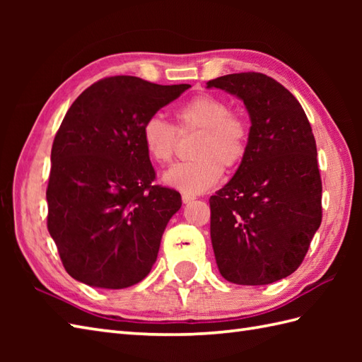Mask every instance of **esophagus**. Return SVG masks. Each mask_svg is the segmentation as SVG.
Returning <instances> with one entry per match:
<instances>
[{
  "mask_svg": "<svg viewBox=\"0 0 362 362\" xmlns=\"http://www.w3.org/2000/svg\"><path fill=\"white\" fill-rule=\"evenodd\" d=\"M196 199V196H193V194H188V193H182V201H183V204H188V202H193Z\"/></svg>",
  "mask_w": 362,
  "mask_h": 362,
  "instance_id": "34e87169",
  "label": "esophagus"
}]
</instances>
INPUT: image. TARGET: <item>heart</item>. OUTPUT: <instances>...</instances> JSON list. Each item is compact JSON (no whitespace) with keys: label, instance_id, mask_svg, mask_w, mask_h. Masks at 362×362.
Returning <instances> with one entry per match:
<instances>
[{"label":"heart","instance_id":"obj_1","mask_svg":"<svg viewBox=\"0 0 362 362\" xmlns=\"http://www.w3.org/2000/svg\"><path fill=\"white\" fill-rule=\"evenodd\" d=\"M179 130H201L191 156L194 160L173 166L163 174V183L188 194L211 188L227 171L238 168L249 144V126L243 117L230 112L224 98L202 93L177 110ZM143 144L149 157L160 165L171 163L177 146V130L161 115H152L141 127Z\"/></svg>","mask_w":362,"mask_h":362}]
</instances>
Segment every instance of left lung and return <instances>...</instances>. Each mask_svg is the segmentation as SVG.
I'll use <instances>...</instances> for the list:
<instances>
[{
	"label": "left lung",
	"mask_w": 362,
	"mask_h": 362,
	"mask_svg": "<svg viewBox=\"0 0 362 362\" xmlns=\"http://www.w3.org/2000/svg\"><path fill=\"white\" fill-rule=\"evenodd\" d=\"M244 103L245 157L210 197L214 258L227 281L259 286L302 264L322 222V180L310 121L294 95L261 73L206 82Z\"/></svg>",
	"instance_id": "8db88e82"
}]
</instances>
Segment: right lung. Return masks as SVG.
Listing matches in <instances>:
<instances>
[{
  "mask_svg": "<svg viewBox=\"0 0 362 362\" xmlns=\"http://www.w3.org/2000/svg\"><path fill=\"white\" fill-rule=\"evenodd\" d=\"M189 87L113 76L68 109L52 143L46 201L49 235L74 280L122 289L151 272L182 197L152 185L141 127Z\"/></svg>",
  "mask_w": 362,
  "mask_h": 362,
  "instance_id": "add662e5",
  "label": "right lung"
}]
</instances>
